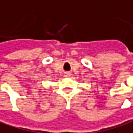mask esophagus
I'll return each instance as SVG.
<instances>
[{
  "instance_id": "1",
  "label": "esophagus",
  "mask_w": 133,
  "mask_h": 133,
  "mask_svg": "<svg viewBox=\"0 0 133 133\" xmlns=\"http://www.w3.org/2000/svg\"><path fill=\"white\" fill-rule=\"evenodd\" d=\"M64 76H65L66 77H69V76H71V74H70L69 72H66V73L64 74Z\"/></svg>"
}]
</instances>
